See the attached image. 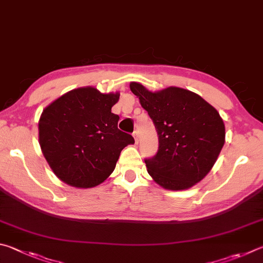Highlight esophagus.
<instances>
[{"instance_id": "1", "label": "esophagus", "mask_w": 263, "mask_h": 263, "mask_svg": "<svg viewBox=\"0 0 263 263\" xmlns=\"http://www.w3.org/2000/svg\"><path fill=\"white\" fill-rule=\"evenodd\" d=\"M133 136H134L135 142L137 143V142H139V136H137V132H134V133H133Z\"/></svg>"}]
</instances>
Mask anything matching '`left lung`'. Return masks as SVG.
<instances>
[{
    "label": "left lung",
    "instance_id": "left-lung-1",
    "mask_svg": "<svg viewBox=\"0 0 263 263\" xmlns=\"http://www.w3.org/2000/svg\"><path fill=\"white\" fill-rule=\"evenodd\" d=\"M129 86L157 129L158 151L145 159L151 178L168 191L196 185L213 168L225 143V126L217 109L181 87L153 92L137 82Z\"/></svg>",
    "mask_w": 263,
    "mask_h": 263
}]
</instances>
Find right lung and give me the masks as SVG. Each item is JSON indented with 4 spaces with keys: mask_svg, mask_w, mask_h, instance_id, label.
Listing matches in <instances>:
<instances>
[{
    "mask_svg": "<svg viewBox=\"0 0 263 263\" xmlns=\"http://www.w3.org/2000/svg\"><path fill=\"white\" fill-rule=\"evenodd\" d=\"M119 92L93 86L73 89L46 107L39 119V144L55 176L76 188H92L114 171L122 149L134 137L118 128L112 113Z\"/></svg>",
    "mask_w": 263,
    "mask_h": 263,
    "instance_id": "1",
    "label": "right lung"
}]
</instances>
